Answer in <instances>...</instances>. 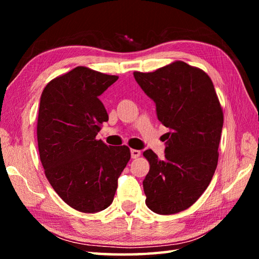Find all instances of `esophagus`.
I'll use <instances>...</instances> for the list:
<instances>
[{
    "label": "esophagus",
    "instance_id": "obj_1",
    "mask_svg": "<svg viewBox=\"0 0 259 259\" xmlns=\"http://www.w3.org/2000/svg\"><path fill=\"white\" fill-rule=\"evenodd\" d=\"M141 156V151L140 150H136V149H131V158H138Z\"/></svg>",
    "mask_w": 259,
    "mask_h": 259
}]
</instances>
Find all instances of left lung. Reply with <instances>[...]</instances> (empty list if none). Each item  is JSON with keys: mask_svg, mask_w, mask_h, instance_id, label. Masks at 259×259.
<instances>
[{"mask_svg": "<svg viewBox=\"0 0 259 259\" xmlns=\"http://www.w3.org/2000/svg\"><path fill=\"white\" fill-rule=\"evenodd\" d=\"M134 75L155 101L159 121L170 129L164 159L150 149L144 152L150 164L142 183L146 205L160 214L177 213L198 200L217 168L224 123L221 102L205 71L184 61Z\"/></svg>", "mask_w": 259, "mask_h": 259, "instance_id": "left-lung-1", "label": "left lung"}]
</instances>
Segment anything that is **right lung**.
<instances>
[{
    "label": "right lung",
    "mask_w": 259,
    "mask_h": 259,
    "mask_svg": "<svg viewBox=\"0 0 259 259\" xmlns=\"http://www.w3.org/2000/svg\"><path fill=\"white\" fill-rule=\"evenodd\" d=\"M118 78L76 67L51 80L41 95L36 136L46 177L61 199L81 212L111 205L131 157L129 147L97 139L109 120L99 96Z\"/></svg>",
    "instance_id": "obj_1"
}]
</instances>
